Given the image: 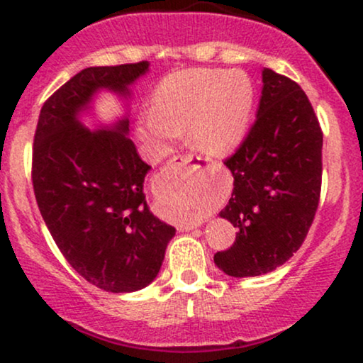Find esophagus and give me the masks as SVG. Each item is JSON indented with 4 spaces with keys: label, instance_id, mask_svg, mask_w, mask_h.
<instances>
[{
    "label": "esophagus",
    "instance_id": "obj_1",
    "mask_svg": "<svg viewBox=\"0 0 363 363\" xmlns=\"http://www.w3.org/2000/svg\"><path fill=\"white\" fill-rule=\"evenodd\" d=\"M169 169H177V167H191V169H198L199 167V158L193 155V153H184V155H176L174 158H170V162L167 164ZM198 227V223H186L182 225L181 230H193V228Z\"/></svg>",
    "mask_w": 363,
    "mask_h": 363
}]
</instances>
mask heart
<instances>
[{
	"label": "heart",
	"mask_w": 363,
	"mask_h": 363,
	"mask_svg": "<svg viewBox=\"0 0 363 363\" xmlns=\"http://www.w3.org/2000/svg\"><path fill=\"white\" fill-rule=\"evenodd\" d=\"M254 109V86L242 72L191 69L170 74L153 94L152 109L138 121V135L158 155L186 128L189 145L227 155L244 140Z\"/></svg>",
	"instance_id": "b5f03b06"
}]
</instances>
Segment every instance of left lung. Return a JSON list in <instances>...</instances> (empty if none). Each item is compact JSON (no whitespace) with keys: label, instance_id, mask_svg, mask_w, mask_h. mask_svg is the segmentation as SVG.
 I'll use <instances>...</instances> for the list:
<instances>
[{"label":"left lung","instance_id":"1","mask_svg":"<svg viewBox=\"0 0 363 363\" xmlns=\"http://www.w3.org/2000/svg\"><path fill=\"white\" fill-rule=\"evenodd\" d=\"M223 164L234 191L220 216L239 232L215 264L235 278L273 272L298 251L319 205L323 131L306 91L262 69L256 121Z\"/></svg>","mask_w":363,"mask_h":363}]
</instances>
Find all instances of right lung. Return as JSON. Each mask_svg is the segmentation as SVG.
<instances>
[{
	"mask_svg": "<svg viewBox=\"0 0 363 363\" xmlns=\"http://www.w3.org/2000/svg\"><path fill=\"white\" fill-rule=\"evenodd\" d=\"M148 61L77 73L40 109L32 184L54 242L78 274L123 294L150 285L176 228L153 216L143 193L150 165L128 138L129 121L90 131L78 119L101 89L129 95Z\"/></svg>",
	"mask_w": 363,
	"mask_h": 363,
	"instance_id": "right-lung-1",
	"label": "right lung"
}]
</instances>
